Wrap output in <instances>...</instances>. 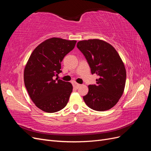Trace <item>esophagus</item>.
I'll use <instances>...</instances> for the list:
<instances>
[{"instance_id": "esophagus-1", "label": "esophagus", "mask_w": 151, "mask_h": 151, "mask_svg": "<svg viewBox=\"0 0 151 151\" xmlns=\"http://www.w3.org/2000/svg\"><path fill=\"white\" fill-rule=\"evenodd\" d=\"M79 86H81V84H78V83H74V87L75 88L78 89V88H79Z\"/></svg>"}]
</instances>
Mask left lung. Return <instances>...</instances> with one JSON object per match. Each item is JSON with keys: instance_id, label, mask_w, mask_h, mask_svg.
<instances>
[{"instance_id": "8db88e82", "label": "left lung", "mask_w": 151, "mask_h": 151, "mask_svg": "<svg viewBox=\"0 0 151 151\" xmlns=\"http://www.w3.org/2000/svg\"><path fill=\"white\" fill-rule=\"evenodd\" d=\"M77 47L85 56L92 74L99 77L96 84L88 86L84 101L94 110H108L119 101L124 91L127 76L124 63L115 48L103 40H82Z\"/></svg>"}]
</instances>
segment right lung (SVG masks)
<instances>
[{"mask_svg": "<svg viewBox=\"0 0 151 151\" xmlns=\"http://www.w3.org/2000/svg\"><path fill=\"white\" fill-rule=\"evenodd\" d=\"M77 41L60 38L45 40L32 52L24 70V81L28 94L42 111L55 113L64 108L72 91L68 82L55 79L62 72L61 62L74 49Z\"/></svg>", "mask_w": 151, "mask_h": 151, "instance_id": "obj_1", "label": "right lung"}]
</instances>
